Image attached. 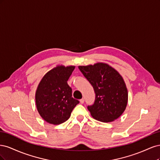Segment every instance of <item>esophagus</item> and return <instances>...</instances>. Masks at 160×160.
<instances>
[{"label": "esophagus", "instance_id": "1", "mask_svg": "<svg viewBox=\"0 0 160 160\" xmlns=\"http://www.w3.org/2000/svg\"><path fill=\"white\" fill-rule=\"evenodd\" d=\"M84 101H85V99H84L83 98H82L81 99H80V103H81V104H83V103H84Z\"/></svg>", "mask_w": 160, "mask_h": 160}]
</instances>
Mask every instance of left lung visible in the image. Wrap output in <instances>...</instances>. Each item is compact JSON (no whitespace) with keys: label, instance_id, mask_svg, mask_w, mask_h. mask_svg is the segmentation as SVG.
Listing matches in <instances>:
<instances>
[{"label":"left lung","instance_id":"obj_1","mask_svg":"<svg viewBox=\"0 0 160 160\" xmlns=\"http://www.w3.org/2000/svg\"><path fill=\"white\" fill-rule=\"evenodd\" d=\"M95 93L93 105L88 106L92 117L101 122H111L119 118L126 109L128 92L119 72L105 62L79 66Z\"/></svg>","mask_w":160,"mask_h":160}]
</instances>
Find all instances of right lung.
<instances>
[{
  "label": "right lung",
  "mask_w": 160,
  "mask_h": 160,
  "mask_svg": "<svg viewBox=\"0 0 160 160\" xmlns=\"http://www.w3.org/2000/svg\"><path fill=\"white\" fill-rule=\"evenodd\" d=\"M75 66L57 65L43 76L35 93L37 109L45 122L59 125L68 119L79 101L72 98L67 81Z\"/></svg>",
  "instance_id": "right-lung-1"
}]
</instances>
